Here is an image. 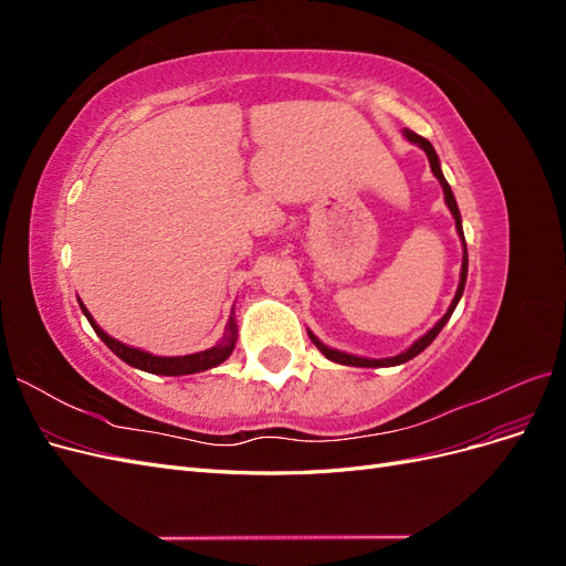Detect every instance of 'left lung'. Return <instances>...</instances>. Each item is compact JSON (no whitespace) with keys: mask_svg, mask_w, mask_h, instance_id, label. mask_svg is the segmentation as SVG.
I'll return each mask as SVG.
<instances>
[{"mask_svg":"<svg viewBox=\"0 0 566 566\" xmlns=\"http://www.w3.org/2000/svg\"><path fill=\"white\" fill-rule=\"evenodd\" d=\"M406 134V139L408 142H413V144H418L424 153H427V158H430V167H432V172H434V177L439 179V184H441V188H443V198H447V205H449V210H451V214H453V219H455V229H458V233H460V241H462V248H465V238H462V224H460V212H458V205H455V198H453V191H451V186H449V181L443 179V175H441V167H439V158H437V153H434V148H432V144L427 142V139H422L420 134H416V132H410V129H406L403 132ZM465 281H468V248H465V254H462V269H460V285H458V293H455V297H453V302H451V306H449V312L443 314V318L434 325V328L427 333V335H422L413 347L410 349H406L403 354H399V356H391V358H361V356H352V354H345V352H337V349H331V347H325L323 342L318 339V337H314L312 333H310V337H312V342L314 345L318 347V352L325 356V358H331V361H335V364H342V366H361V368H380V366H399V364H406V361H410V358L413 356H418L420 352H424L427 347L432 345V339L441 333V328L443 325H447V321L451 318V314H453V310H455V304H458V300H460V295H462V290H465Z\"/></svg>","mask_w":566,"mask_h":566,"instance_id":"1","label":"left lung"}]
</instances>
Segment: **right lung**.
<instances>
[{
	"mask_svg": "<svg viewBox=\"0 0 566 566\" xmlns=\"http://www.w3.org/2000/svg\"><path fill=\"white\" fill-rule=\"evenodd\" d=\"M80 306H82L84 316H87V321L92 323L94 333L106 342L108 349L113 354H117L119 358H123L125 364L139 368V370H146V373H156V375H191V373L208 370V368L219 366L221 361H227L229 354L233 352V345H235V323L231 321L229 328H227V335L221 337V342H219L217 347H212L208 352L188 354V356H153L148 352L127 347V345H123V342H117L111 335H106L104 331L98 328L96 321L92 318V314L87 312V306H84L82 302H80Z\"/></svg>",
	"mask_w": 566,
	"mask_h": 566,
	"instance_id": "add662e5",
	"label": "right lung"
}]
</instances>
